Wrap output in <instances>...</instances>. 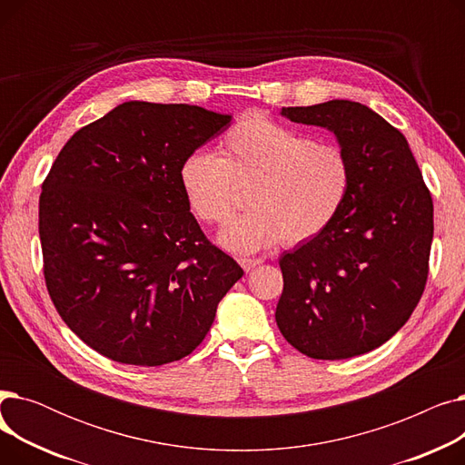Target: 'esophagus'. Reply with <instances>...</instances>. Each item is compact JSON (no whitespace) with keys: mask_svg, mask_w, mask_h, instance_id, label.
<instances>
[{"mask_svg":"<svg viewBox=\"0 0 465 465\" xmlns=\"http://www.w3.org/2000/svg\"><path fill=\"white\" fill-rule=\"evenodd\" d=\"M263 260L262 258H239V263H241V267L245 272H251V270H254L256 265H260Z\"/></svg>","mask_w":465,"mask_h":465,"instance_id":"obj_1","label":"esophagus"}]
</instances>
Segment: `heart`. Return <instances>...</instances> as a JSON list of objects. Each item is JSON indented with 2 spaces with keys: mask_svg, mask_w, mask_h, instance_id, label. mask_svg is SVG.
Segmentation results:
<instances>
[{
  "mask_svg": "<svg viewBox=\"0 0 465 465\" xmlns=\"http://www.w3.org/2000/svg\"><path fill=\"white\" fill-rule=\"evenodd\" d=\"M179 183L192 213L203 223L224 224L249 190V213L218 233L235 254H254L282 239L300 245L321 235L351 190V162L341 146L262 114L239 120L220 141V156L190 153Z\"/></svg>",
  "mask_w": 465,
  "mask_h": 465,
  "instance_id": "obj_1",
  "label": "heart"
}]
</instances>
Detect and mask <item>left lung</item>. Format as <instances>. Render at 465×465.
<instances>
[{
	"instance_id": "1",
	"label": "left lung",
	"mask_w": 465,
	"mask_h": 465,
	"mask_svg": "<svg viewBox=\"0 0 465 465\" xmlns=\"http://www.w3.org/2000/svg\"><path fill=\"white\" fill-rule=\"evenodd\" d=\"M281 114L335 135L351 162V190L321 235L281 256L277 326L314 360L365 354L409 321L422 296L431 195L405 135L373 109L331 100Z\"/></svg>"
}]
</instances>
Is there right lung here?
<instances>
[{"instance_id": "right-lung-1", "label": "right lung", "mask_w": 465, "mask_h": 465, "mask_svg": "<svg viewBox=\"0 0 465 465\" xmlns=\"http://www.w3.org/2000/svg\"><path fill=\"white\" fill-rule=\"evenodd\" d=\"M232 114L126 102L60 151L39 198L51 300L84 343L114 361L188 356L241 265L205 239L184 198L183 160Z\"/></svg>"}]
</instances>
